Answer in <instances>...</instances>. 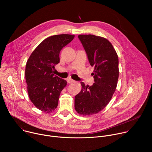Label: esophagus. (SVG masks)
Wrapping results in <instances>:
<instances>
[{
  "mask_svg": "<svg viewBox=\"0 0 152 152\" xmlns=\"http://www.w3.org/2000/svg\"><path fill=\"white\" fill-rule=\"evenodd\" d=\"M67 82H68L69 83H74L75 81L74 80L72 79L71 78H69V79H67Z\"/></svg>",
  "mask_w": 152,
  "mask_h": 152,
  "instance_id": "esophagus-1",
  "label": "esophagus"
}]
</instances>
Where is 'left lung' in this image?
<instances>
[{"instance_id": "1", "label": "left lung", "mask_w": 152, "mask_h": 152, "mask_svg": "<svg viewBox=\"0 0 152 152\" xmlns=\"http://www.w3.org/2000/svg\"><path fill=\"white\" fill-rule=\"evenodd\" d=\"M78 38L91 66L94 83L91 86L81 82L82 90L75 98L76 112L83 115L101 111L115 91L119 75L118 58L107 39L94 35H79Z\"/></svg>"}]
</instances>
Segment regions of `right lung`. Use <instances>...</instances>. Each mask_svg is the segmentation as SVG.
<instances>
[{"mask_svg":"<svg viewBox=\"0 0 152 152\" xmlns=\"http://www.w3.org/2000/svg\"><path fill=\"white\" fill-rule=\"evenodd\" d=\"M75 35L61 34L43 40L29 58L25 69V78L30 100L39 110L50 113L58 104L61 92L67 81L53 73L59 61L61 49L67 45Z\"/></svg>","mask_w":152,"mask_h":152,"instance_id":"right-lung-1","label":"right lung"}]
</instances>
